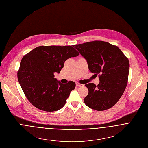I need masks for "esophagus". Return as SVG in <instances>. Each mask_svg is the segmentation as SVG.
<instances>
[{
	"mask_svg": "<svg viewBox=\"0 0 148 148\" xmlns=\"http://www.w3.org/2000/svg\"><path fill=\"white\" fill-rule=\"evenodd\" d=\"M76 85L77 86H83L84 85L80 84V83H76Z\"/></svg>",
	"mask_w": 148,
	"mask_h": 148,
	"instance_id": "esophagus-1",
	"label": "esophagus"
}]
</instances>
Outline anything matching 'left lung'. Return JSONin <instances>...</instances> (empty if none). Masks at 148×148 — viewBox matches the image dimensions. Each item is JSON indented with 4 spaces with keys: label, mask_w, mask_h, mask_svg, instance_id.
<instances>
[{
    "label": "left lung",
    "mask_w": 148,
    "mask_h": 148,
    "mask_svg": "<svg viewBox=\"0 0 148 148\" xmlns=\"http://www.w3.org/2000/svg\"><path fill=\"white\" fill-rule=\"evenodd\" d=\"M85 58L92 73L99 75L97 86H85L88 94L84 101L89 108L98 111L110 108L121 98L126 88L129 62L120 49L109 42L93 41L73 45Z\"/></svg>",
    "instance_id": "1"
}]
</instances>
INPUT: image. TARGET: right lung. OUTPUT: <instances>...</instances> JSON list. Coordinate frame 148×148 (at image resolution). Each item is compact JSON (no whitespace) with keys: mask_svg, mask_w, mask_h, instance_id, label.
Here are the masks:
<instances>
[{"mask_svg":"<svg viewBox=\"0 0 148 148\" xmlns=\"http://www.w3.org/2000/svg\"><path fill=\"white\" fill-rule=\"evenodd\" d=\"M73 46H39L24 56L18 72V79L28 101L46 112L62 109L71 92L76 86L69 81L62 84L55 78L64 62L79 53Z\"/></svg>","mask_w":148,"mask_h":148,"instance_id":"right-lung-1","label":"right lung"}]
</instances>
